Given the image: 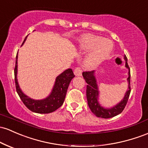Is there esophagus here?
<instances>
[{
	"label": "esophagus",
	"mask_w": 148,
	"mask_h": 148,
	"mask_svg": "<svg viewBox=\"0 0 148 148\" xmlns=\"http://www.w3.org/2000/svg\"><path fill=\"white\" fill-rule=\"evenodd\" d=\"M74 74L76 77H81L82 75V71L80 67H77L74 69Z\"/></svg>",
	"instance_id": "obj_1"
}]
</instances>
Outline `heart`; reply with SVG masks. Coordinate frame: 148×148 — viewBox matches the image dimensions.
Here are the masks:
<instances>
[{"instance_id": "heart-1", "label": "heart", "mask_w": 148, "mask_h": 148, "mask_svg": "<svg viewBox=\"0 0 148 148\" xmlns=\"http://www.w3.org/2000/svg\"><path fill=\"white\" fill-rule=\"evenodd\" d=\"M77 43L79 51L83 53L88 52L83 64L89 69H94L100 66L108 58L113 48L112 43L110 40L92 34L81 35Z\"/></svg>"}]
</instances>
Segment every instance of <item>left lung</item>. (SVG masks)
<instances>
[{
  "instance_id": "obj_1",
  "label": "left lung",
  "mask_w": 148,
  "mask_h": 148,
  "mask_svg": "<svg viewBox=\"0 0 148 148\" xmlns=\"http://www.w3.org/2000/svg\"><path fill=\"white\" fill-rule=\"evenodd\" d=\"M124 59L125 60V66L129 70V72H128L129 77L127 78L128 88L125 92V95L122 100L116 105H114L111 108H105V107L102 106L100 103H99L100 91H99L98 85V83H97L96 77H95V71L83 72V77L85 79L86 82L87 83L86 98L88 105V107L90 108L92 112L98 117L104 118V119L114 117V116L121 113V112L124 110L126 103H127L130 92H131V87H130L131 75H130V68L128 65L127 58L126 56H124Z\"/></svg>"
}]
</instances>
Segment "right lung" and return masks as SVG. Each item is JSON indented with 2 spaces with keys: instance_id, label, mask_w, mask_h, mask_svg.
Segmentation results:
<instances>
[{
  "instance_id": "right-lung-1",
  "label": "right lung",
  "mask_w": 148,
  "mask_h": 148,
  "mask_svg": "<svg viewBox=\"0 0 148 148\" xmlns=\"http://www.w3.org/2000/svg\"><path fill=\"white\" fill-rule=\"evenodd\" d=\"M27 36H27L24 38L22 45L26 41ZM17 58H18V53L16 57L15 67H14V82H15L17 92L25 106L33 112L38 114L51 113L60 108L64 101L69 83L71 82V79L75 77L72 70L71 69H66L56 77L53 89L46 98L41 100H35L24 94L21 88L19 87L17 81Z\"/></svg>"
}]
</instances>
